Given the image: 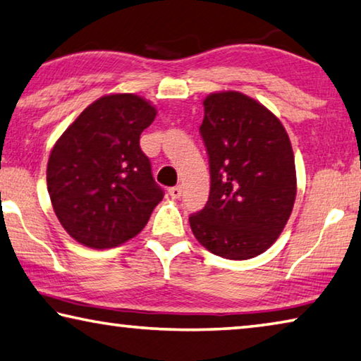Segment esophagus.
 Listing matches in <instances>:
<instances>
[{"label": "esophagus", "mask_w": 361, "mask_h": 361, "mask_svg": "<svg viewBox=\"0 0 361 361\" xmlns=\"http://www.w3.org/2000/svg\"><path fill=\"white\" fill-rule=\"evenodd\" d=\"M181 192H183V190H181V186L178 185V186H171L170 190H169V194L173 199H180L181 197Z\"/></svg>", "instance_id": "esophagus-1"}]
</instances>
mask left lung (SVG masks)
Instances as JSON below:
<instances>
[{
	"mask_svg": "<svg viewBox=\"0 0 361 361\" xmlns=\"http://www.w3.org/2000/svg\"><path fill=\"white\" fill-rule=\"evenodd\" d=\"M209 156L210 194L190 215L194 236L230 260L260 255L276 241L295 201L293 146L281 122L238 91L204 101L199 127Z\"/></svg>",
	"mask_w": 361,
	"mask_h": 361,
	"instance_id": "obj_1",
	"label": "left lung"
}]
</instances>
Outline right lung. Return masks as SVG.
<instances>
[{"mask_svg":"<svg viewBox=\"0 0 361 361\" xmlns=\"http://www.w3.org/2000/svg\"><path fill=\"white\" fill-rule=\"evenodd\" d=\"M156 107L135 94H111L90 104L51 151V204L80 244L111 249L136 236L162 201L140 136Z\"/></svg>","mask_w":361,"mask_h":361,"instance_id":"add662e5","label":"right lung"}]
</instances>
